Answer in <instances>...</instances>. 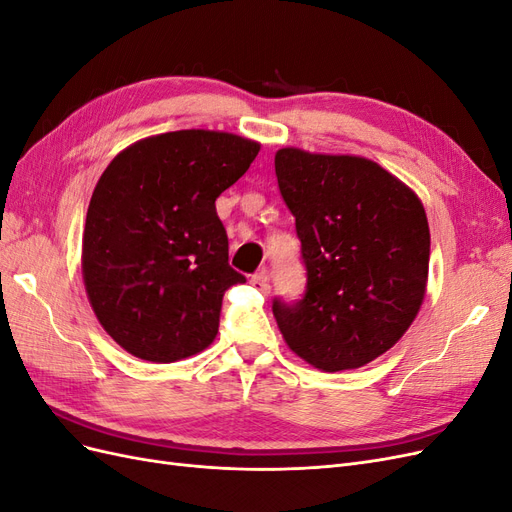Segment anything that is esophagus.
I'll list each match as a JSON object with an SVG mask.
<instances>
[{"mask_svg": "<svg viewBox=\"0 0 512 512\" xmlns=\"http://www.w3.org/2000/svg\"><path fill=\"white\" fill-rule=\"evenodd\" d=\"M252 286H254L256 290H260L262 294H269V292H271V284H269L267 271H260V273L252 275Z\"/></svg>", "mask_w": 512, "mask_h": 512, "instance_id": "obj_1", "label": "esophagus"}]
</instances>
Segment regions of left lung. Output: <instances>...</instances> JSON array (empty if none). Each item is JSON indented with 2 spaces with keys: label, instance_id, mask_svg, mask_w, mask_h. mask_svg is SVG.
<instances>
[{
  "label": "left lung",
  "instance_id": "obj_1",
  "mask_svg": "<svg viewBox=\"0 0 512 512\" xmlns=\"http://www.w3.org/2000/svg\"><path fill=\"white\" fill-rule=\"evenodd\" d=\"M297 220L307 290L273 303L288 348L322 371L356 369L391 350L423 305L429 224L421 198L378 162L299 147L275 153Z\"/></svg>",
  "mask_w": 512,
  "mask_h": 512
}]
</instances>
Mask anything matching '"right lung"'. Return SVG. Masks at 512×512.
<instances>
[{"instance_id":"1","label":"right lung","mask_w":512,"mask_h":512,"mask_svg":"<svg viewBox=\"0 0 512 512\" xmlns=\"http://www.w3.org/2000/svg\"><path fill=\"white\" fill-rule=\"evenodd\" d=\"M260 143L218 130L141 138L91 194L81 269L102 329L136 359L175 363L218 335L228 265L215 198L245 175Z\"/></svg>"}]
</instances>
